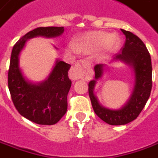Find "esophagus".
I'll return each instance as SVG.
<instances>
[{
	"mask_svg": "<svg viewBox=\"0 0 158 158\" xmlns=\"http://www.w3.org/2000/svg\"><path fill=\"white\" fill-rule=\"evenodd\" d=\"M90 67V62L89 60H80L75 64L69 72V77L72 80H77L83 78L88 74V69Z\"/></svg>",
	"mask_w": 158,
	"mask_h": 158,
	"instance_id": "esophagus-1",
	"label": "esophagus"
}]
</instances>
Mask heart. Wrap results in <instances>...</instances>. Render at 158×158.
Here are the masks:
<instances>
[{"label":"heart","mask_w":158,"mask_h":158,"mask_svg":"<svg viewBox=\"0 0 158 158\" xmlns=\"http://www.w3.org/2000/svg\"><path fill=\"white\" fill-rule=\"evenodd\" d=\"M120 44L121 39L117 35L104 31H93L83 35L76 44H69V51L92 54L101 50L102 56H107L115 53Z\"/></svg>","instance_id":"heart-1"}]
</instances>
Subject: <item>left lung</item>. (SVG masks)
<instances>
[{
  "label": "left lung",
  "mask_w": 158,
  "mask_h": 158,
  "mask_svg": "<svg viewBox=\"0 0 158 158\" xmlns=\"http://www.w3.org/2000/svg\"><path fill=\"white\" fill-rule=\"evenodd\" d=\"M126 37L121 53L112 62L121 61L128 64L134 72V88L129 100L119 110L105 108L95 95V87L106 70L105 64L95 66V79L89 83V95L93 110L102 121L110 125H123L135 120L145 106L152 88V66L150 53L140 38L133 33L121 29Z\"/></svg>",
  "instance_id": "1"
}]
</instances>
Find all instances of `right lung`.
I'll list each match as a JSON object with an SVG mask.
<instances>
[{
  "instance_id": "add662e5",
  "label": "right lung",
  "mask_w": 158,
  "mask_h": 158,
  "mask_svg": "<svg viewBox=\"0 0 158 158\" xmlns=\"http://www.w3.org/2000/svg\"><path fill=\"white\" fill-rule=\"evenodd\" d=\"M63 32V27H37L23 35L12 49L7 81L12 101L22 116L37 124H56L65 115L67 96L71 87L68 72L71 66L56 59L48 77L44 81L34 83L22 74L20 54L31 38L57 37Z\"/></svg>"
}]
</instances>
